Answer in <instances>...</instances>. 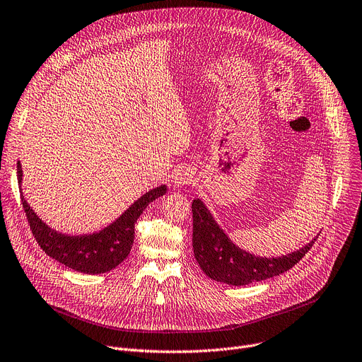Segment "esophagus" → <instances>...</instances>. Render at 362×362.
<instances>
[{"mask_svg": "<svg viewBox=\"0 0 362 362\" xmlns=\"http://www.w3.org/2000/svg\"><path fill=\"white\" fill-rule=\"evenodd\" d=\"M194 182V175L187 168H179L173 175V185L176 187H183L186 185H190Z\"/></svg>", "mask_w": 362, "mask_h": 362, "instance_id": "34e87169", "label": "esophagus"}]
</instances>
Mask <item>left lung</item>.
<instances>
[{
    "instance_id": "1",
    "label": "left lung",
    "mask_w": 362,
    "mask_h": 362,
    "mask_svg": "<svg viewBox=\"0 0 362 362\" xmlns=\"http://www.w3.org/2000/svg\"><path fill=\"white\" fill-rule=\"evenodd\" d=\"M192 245L196 261L209 279L229 286L251 284L290 270L303 258L317 238L315 237L298 251L281 257H259L235 245L201 199L192 202Z\"/></svg>"
}]
</instances>
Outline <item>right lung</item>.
<instances>
[{
	"mask_svg": "<svg viewBox=\"0 0 362 362\" xmlns=\"http://www.w3.org/2000/svg\"><path fill=\"white\" fill-rule=\"evenodd\" d=\"M17 177L20 185L21 202L27 215L30 229L42 250L60 264L85 274H101L114 270L128 257L134 243V223L143 211L160 196L166 194L168 186L161 185L139 198L127 211H124L114 222L103 228L101 231L90 234H63L50 228L39 215L30 208L25 201L21 183L23 169L17 163Z\"/></svg>",
	"mask_w": 362,
	"mask_h": 362,
	"instance_id": "add662e5",
	"label": "right lung"
}]
</instances>
